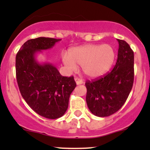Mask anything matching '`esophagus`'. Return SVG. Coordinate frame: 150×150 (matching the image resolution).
<instances>
[{
	"instance_id": "esophagus-1",
	"label": "esophagus",
	"mask_w": 150,
	"mask_h": 150,
	"mask_svg": "<svg viewBox=\"0 0 150 150\" xmlns=\"http://www.w3.org/2000/svg\"><path fill=\"white\" fill-rule=\"evenodd\" d=\"M75 82H76V84L77 85H82V84H83V81H82V80H81V79L78 78V77H76V78H75Z\"/></svg>"
}]
</instances>
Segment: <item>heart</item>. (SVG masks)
Segmentation results:
<instances>
[{
    "instance_id": "obj_1",
    "label": "heart",
    "mask_w": 150,
    "mask_h": 150,
    "mask_svg": "<svg viewBox=\"0 0 150 150\" xmlns=\"http://www.w3.org/2000/svg\"><path fill=\"white\" fill-rule=\"evenodd\" d=\"M115 56L114 49L109 44H86L70 49L62 61L69 71H75L79 65L85 75L97 78L110 70Z\"/></svg>"
}]
</instances>
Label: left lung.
<instances>
[{"mask_svg": "<svg viewBox=\"0 0 150 150\" xmlns=\"http://www.w3.org/2000/svg\"><path fill=\"white\" fill-rule=\"evenodd\" d=\"M118 58L113 69L105 76L87 80L86 101L89 111L99 117L111 116L125 104L134 81V53L126 42L117 39Z\"/></svg>", "mask_w": 150, "mask_h": 150, "instance_id": "left-lung-1", "label": "left lung"}]
</instances>
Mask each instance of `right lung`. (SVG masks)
Listing matches in <instances>:
<instances>
[{
	"label": "right lung",
	"instance_id": "obj_1",
	"mask_svg": "<svg viewBox=\"0 0 150 150\" xmlns=\"http://www.w3.org/2000/svg\"><path fill=\"white\" fill-rule=\"evenodd\" d=\"M61 39L38 37L26 42L16 55L15 68L22 97L36 113L49 119L65 114L76 87L74 77H63L51 63H39L37 55Z\"/></svg>",
	"mask_w": 150,
	"mask_h": 150
}]
</instances>
